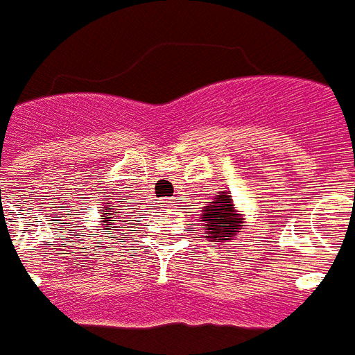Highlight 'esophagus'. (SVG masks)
<instances>
[{
  "mask_svg": "<svg viewBox=\"0 0 355 355\" xmlns=\"http://www.w3.org/2000/svg\"><path fill=\"white\" fill-rule=\"evenodd\" d=\"M173 198H168V200H166V202H168V205H170V202H172Z\"/></svg>",
  "mask_w": 355,
  "mask_h": 355,
  "instance_id": "obj_1",
  "label": "esophagus"
}]
</instances>
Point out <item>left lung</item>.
I'll return each instance as SVG.
<instances>
[{
  "label": "left lung",
  "mask_w": 355,
  "mask_h": 355,
  "mask_svg": "<svg viewBox=\"0 0 355 355\" xmlns=\"http://www.w3.org/2000/svg\"><path fill=\"white\" fill-rule=\"evenodd\" d=\"M202 235L216 245H225L235 239L239 231L245 225V214L239 212L237 206L231 198L230 191H220V195L212 198V202L205 206L200 214Z\"/></svg>",
  "instance_id": "obj_1"
}]
</instances>
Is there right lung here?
<instances>
[{
	"label": "right lung",
	"mask_w": 355,
	"mask_h": 355,
	"mask_svg": "<svg viewBox=\"0 0 355 355\" xmlns=\"http://www.w3.org/2000/svg\"><path fill=\"white\" fill-rule=\"evenodd\" d=\"M103 208H105V210H103L101 218H99V220H101V223H99V225H101V227H105V230H107V227H116V223L122 222V218L118 216L116 206H112V202H105V206H103ZM128 222H130V220H128Z\"/></svg>",
	"instance_id": "1"
}]
</instances>
